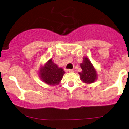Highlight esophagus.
<instances>
[{
  "label": "esophagus",
  "instance_id": "esophagus-1",
  "mask_svg": "<svg viewBox=\"0 0 129 129\" xmlns=\"http://www.w3.org/2000/svg\"><path fill=\"white\" fill-rule=\"evenodd\" d=\"M68 72H74V69H68Z\"/></svg>",
  "mask_w": 129,
  "mask_h": 129
}]
</instances>
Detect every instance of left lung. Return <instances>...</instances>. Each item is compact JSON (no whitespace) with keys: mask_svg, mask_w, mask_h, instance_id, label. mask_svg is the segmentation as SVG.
Masks as SVG:
<instances>
[{"mask_svg":"<svg viewBox=\"0 0 129 129\" xmlns=\"http://www.w3.org/2000/svg\"><path fill=\"white\" fill-rule=\"evenodd\" d=\"M83 63L80 64L82 71L79 72L80 78L86 83H93L96 79V71L88 58L84 57Z\"/></svg>","mask_w":129,"mask_h":129,"instance_id":"8db88e82","label":"left lung"}]
</instances>
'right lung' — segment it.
Returning <instances> with one entry per match:
<instances>
[{"label": "right lung", "mask_w": 129, "mask_h": 129, "mask_svg": "<svg viewBox=\"0 0 129 129\" xmlns=\"http://www.w3.org/2000/svg\"><path fill=\"white\" fill-rule=\"evenodd\" d=\"M65 72L62 68H59L50 59L45 65L40 69V77L45 83L49 85H57L60 83Z\"/></svg>", "instance_id": "1"}]
</instances>
